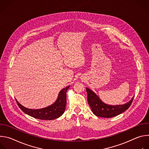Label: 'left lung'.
<instances>
[{
	"mask_svg": "<svg viewBox=\"0 0 149 149\" xmlns=\"http://www.w3.org/2000/svg\"><path fill=\"white\" fill-rule=\"evenodd\" d=\"M87 93V100L93 113L100 117L111 118L117 116L128 109L131 105L133 98L123 105H110L103 102L100 98L92 90L86 88Z\"/></svg>",
	"mask_w": 149,
	"mask_h": 149,
	"instance_id": "1",
	"label": "left lung"
}]
</instances>
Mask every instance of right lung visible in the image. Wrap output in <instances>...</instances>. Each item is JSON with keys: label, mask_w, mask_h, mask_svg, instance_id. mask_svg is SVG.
<instances>
[{"label": "right lung", "mask_w": 149, "mask_h": 149, "mask_svg": "<svg viewBox=\"0 0 149 149\" xmlns=\"http://www.w3.org/2000/svg\"><path fill=\"white\" fill-rule=\"evenodd\" d=\"M69 88L70 86H67L61 90L56 101L48 107L43 109L33 110L27 109L21 105L16 100V101L19 108L26 114L40 120H51L59 117L64 113L67 104L66 93Z\"/></svg>", "instance_id": "add662e5"}]
</instances>
